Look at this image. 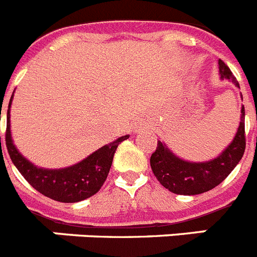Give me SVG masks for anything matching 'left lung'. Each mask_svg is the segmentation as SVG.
<instances>
[{
    "mask_svg": "<svg viewBox=\"0 0 257 257\" xmlns=\"http://www.w3.org/2000/svg\"><path fill=\"white\" fill-rule=\"evenodd\" d=\"M221 79L231 80L236 87L239 83L231 70L222 60H218ZM240 122L233 142L227 148L207 162H190L179 159L162 142H157V148L151 156V168L157 181L169 191L177 195H197L207 192L218 186L226 178L238 162L242 160L245 150L244 106L240 110Z\"/></svg>",
    "mask_w": 257,
    "mask_h": 257,
    "instance_id": "obj_1",
    "label": "left lung"
}]
</instances>
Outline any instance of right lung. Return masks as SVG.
I'll list each match as a JSON object with an SVG mask.
<instances>
[{"instance_id": "obj_1", "label": "right lung", "mask_w": 257, "mask_h": 257, "mask_svg": "<svg viewBox=\"0 0 257 257\" xmlns=\"http://www.w3.org/2000/svg\"><path fill=\"white\" fill-rule=\"evenodd\" d=\"M12 101L13 96L10 98L8 109V124H6L5 134L6 148L10 155V159L14 162L19 173L23 175L24 179L44 196L50 197L56 201H61V203H76V201H82L95 195L104 185L105 179L109 174L118 144L128 139L130 135L118 138L113 143L101 147L100 150L89 155L87 159L69 168L53 169V170L37 168L34 164H31L27 159H24L13 143L12 133H10Z\"/></svg>"}]
</instances>
